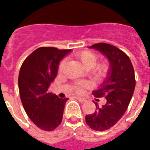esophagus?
Returning <instances> with one entry per match:
<instances>
[{
  "label": "esophagus",
  "instance_id": "34e87169",
  "mask_svg": "<svg viewBox=\"0 0 150 150\" xmlns=\"http://www.w3.org/2000/svg\"><path fill=\"white\" fill-rule=\"evenodd\" d=\"M75 99L79 100V102H81V103L86 102V100H85V99L81 98V97H79V96H76V97H75Z\"/></svg>",
  "mask_w": 150,
  "mask_h": 150
}]
</instances>
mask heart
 Masks as SVG:
<instances>
[{"label":"heart","instance_id":"b5f03b06","mask_svg":"<svg viewBox=\"0 0 150 150\" xmlns=\"http://www.w3.org/2000/svg\"><path fill=\"white\" fill-rule=\"evenodd\" d=\"M75 58L81 62L82 66L86 70L91 69V74L96 79H100L107 75L108 71V65L107 64L103 63L99 65H96L97 62V56L93 52L89 50L79 52L75 54ZM65 64V61H62L59 65V71H62ZM88 86L86 83H77L76 86L75 87V90L78 93H82L83 92V89Z\"/></svg>","mask_w":150,"mask_h":150}]
</instances>
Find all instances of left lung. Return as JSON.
Returning a JSON list of instances; mask_svg holds the SVG:
<instances>
[{"label": "left lung", "mask_w": 150, "mask_h": 150, "mask_svg": "<svg viewBox=\"0 0 150 150\" xmlns=\"http://www.w3.org/2000/svg\"><path fill=\"white\" fill-rule=\"evenodd\" d=\"M89 48L100 52L109 61L107 76L100 89L93 92L96 97L106 96V103L86 116L87 125L95 131H105L115 125L128 108L135 87V71L130 59L114 46L100 43Z\"/></svg>", "instance_id": "left-lung-1"}]
</instances>
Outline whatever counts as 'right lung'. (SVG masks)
<instances>
[{
  "instance_id": "1",
  "label": "right lung",
  "mask_w": 150,
  "mask_h": 150,
  "mask_svg": "<svg viewBox=\"0 0 150 150\" xmlns=\"http://www.w3.org/2000/svg\"><path fill=\"white\" fill-rule=\"evenodd\" d=\"M71 50L40 47L24 61L18 75L20 98L31 121L44 131H53L61 123L68 98L48 92L57 75L60 62Z\"/></svg>"
}]
</instances>
